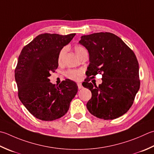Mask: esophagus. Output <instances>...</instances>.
Returning <instances> with one entry per match:
<instances>
[{"mask_svg":"<svg viewBox=\"0 0 154 154\" xmlns=\"http://www.w3.org/2000/svg\"><path fill=\"white\" fill-rule=\"evenodd\" d=\"M77 86H78V88H79V89H82V88H83L82 84H81V83H77Z\"/></svg>","mask_w":154,"mask_h":154,"instance_id":"esophagus-1","label":"esophagus"}]
</instances>
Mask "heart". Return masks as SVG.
I'll list each match as a JSON object with an SVG mask.
<instances>
[{
  "label": "heart",
  "mask_w": 154,
  "mask_h": 154,
  "mask_svg": "<svg viewBox=\"0 0 154 154\" xmlns=\"http://www.w3.org/2000/svg\"><path fill=\"white\" fill-rule=\"evenodd\" d=\"M74 50H75V53H76V55L78 57H79L81 54H82V53L85 51V49H84L83 47L80 46V45H76V46H75ZM65 52V48H63V49H62L61 51H60V52L59 53V56H58V62L59 63L62 61ZM81 75H82V73H81V71L80 70H69L67 72V73H66L67 77L72 80L80 79L81 77Z\"/></svg>",
  "instance_id": "obj_1"
}]
</instances>
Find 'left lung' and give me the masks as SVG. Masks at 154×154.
Returning a JSON list of instances; mask_svg holds the SVG:
<instances>
[{"label": "left lung", "mask_w": 154, "mask_h": 154, "mask_svg": "<svg viewBox=\"0 0 154 154\" xmlns=\"http://www.w3.org/2000/svg\"><path fill=\"white\" fill-rule=\"evenodd\" d=\"M79 44L88 51L87 75L102 74V83L84 82L91 91L87 109L100 119H114L128 112L140 89L139 64L134 53L121 38L111 32L81 36Z\"/></svg>", "instance_id": "obj_1"}]
</instances>
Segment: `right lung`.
Returning a JSON list of instances; mask_svg holds the SVG:
<instances>
[{
  "instance_id": "1",
  "label": "right lung",
  "mask_w": 154,
  "mask_h": 154,
  "mask_svg": "<svg viewBox=\"0 0 154 154\" xmlns=\"http://www.w3.org/2000/svg\"><path fill=\"white\" fill-rule=\"evenodd\" d=\"M75 35H39L21 51L14 73L18 95L36 118L53 121L63 117L77 94L78 87L74 81L66 79L56 86L49 79L58 67L60 51Z\"/></svg>"
}]
</instances>
